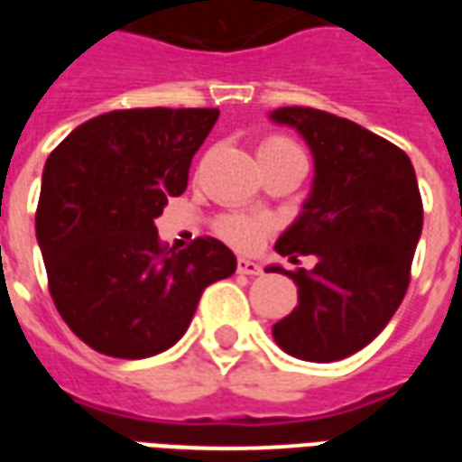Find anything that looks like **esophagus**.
Segmentation results:
<instances>
[{"label": "esophagus", "instance_id": "1", "mask_svg": "<svg viewBox=\"0 0 462 462\" xmlns=\"http://www.w3.org/2000/svg\"><path fill=\"white\" fill-rule=\"evenodd\" d=\"M237 272H240V274L257 277V274H262V267L257 264V262H252V260H237Z\"/></svg>", "mask_w": 462, "mask_h": 462}]
</instances>
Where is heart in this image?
I'll return each mask as SVG.
<instances>
[{"mask_svg": "<svg viewBox=\"0 0 462 462\" xmlns=\"http://www.w3.org/2000/svg\"><path fill=\"white\" fill-rule=\"evenodd\" d=\"M282 152H301L297 143L287 135L272 133L260 143V155H282ZM217 232L225 242L237 250H254L272 232V220L260 215H227L217 222Z\"/></svg>", "mask_w": 462, "mask_h": 462, "instance_id": "b5f03b06", "label": "heart"}]
</instances>
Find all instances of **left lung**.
Segmentation results:
<instances>
[{
    "label": "left lung",
    "mask_w": 462,
    "mask_h": 462,
    "mask_svg": "<svg viewBox=\"0 0 462 462\" xmlns=\"http://www.w3.org/2000/svg\"><path fill=\"white\" fill-rule=\"evenodd\" d=\"M272 118L297 128L314 155L310 200L274 250L317 257L314 270H282L300 304L272 337L291 356L339 361L376 339L406 297L423 230L416 171L398 145L319 108L284 106Z\"/></svg>",
    "instance_id": "1"
}]
</instances>
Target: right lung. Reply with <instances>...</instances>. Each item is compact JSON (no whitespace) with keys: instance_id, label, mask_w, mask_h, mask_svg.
Wrapping results in <instances>:
<instances>
[{"instance_id":"1","label":"right lung","mask_w":462,"mask_h":462,"mask_svg":"<svg viewBox=\"0 0 462 462\" xmlns=\"http://www.w3.org/2000/svg\"><path fill=\"white\" fill-rule=\"evenodd\" d=\"M217 108H125L81 123L44 165L36 208L49 291L79 339L114 358L171 348L237 260L215 237L162 245L152 220L188 188Z\"/></svg>"}]
</instances>
